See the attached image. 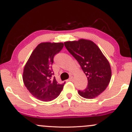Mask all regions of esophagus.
<instances>
[{"instance_id": "esophagus-1", "label": "esophagus", "mask_w": 132, "mask_h": 132, "mask_svg": "<svg viewBox=\"0 0 132 132\" xmlns=\"http://www.w3.org/2000/svg\"><path fill=\"white\" fill-rule=\"evenodd\" d=\"M72 79H73V78H72V77L71 76V77H70V78H69V79L68 80V81H72Z\"/></svg>"}]
</instances>
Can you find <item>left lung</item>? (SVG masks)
<instances>
[{
  "label": "left lung",
  "mask_w": 132,
  "mask_h": 132,
  "mask_svg": "<svg viewBox=\"0 0 132 132\" xmlns=\"http://www.w3.org/2000/svg\"><path fill=\"white\" fill-rule=\"evenodd\" d=\"M64 43L78 61L88 81L86 89L79 90L78 94L85 99L95 98L105 90L110 81L112 71L109 62L91 40L81 38Z\"/></svg>",
  "instance_id": "8db88e82"
}]
</instances>
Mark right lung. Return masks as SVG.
Listing matches in <instances>:
<instances>
[{"instance_id":"1","label":"right lung","mask_w":132,"mask_h":132,"mask_svg":"<svg viewBox=\"0 0 132 132\" xmlns=\"http://www.w3.org/2000/svg\"><path fill=\"white\" fill-rule=\"evenodd\" d=\"M63 43L43 42L39 44L31 53L24 66L23 81L28 91L35 97L44 102L56 99L63 89L64 84L57 82L52 65L56 54L63 48Z\"/></svg>"}]
</instances>
